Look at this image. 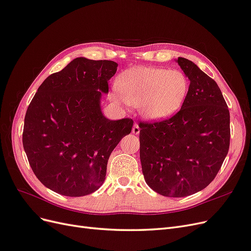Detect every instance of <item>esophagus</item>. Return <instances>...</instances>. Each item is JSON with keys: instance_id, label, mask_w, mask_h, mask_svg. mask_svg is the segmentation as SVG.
<instances>
[{"instance_id": "34e87169", "label": "esophagus", "mask_w": 251, "mask_h": 251, "mask_svg": "<svg viewBox=\"0 0 251 251\" xmlns=\"http://www.w3.org/2000/svg\"><path fill=\"white\" fill-rule=\"evenodd\" d=\"M132 133L136 134V135L140 133V127H139V126L137 124H134L133 128H132Z\"/></svg>"}]
</instances>
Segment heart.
Returning <instances> with one entry per match:
<instances>
[{"mask_svg":"<svg viewBox=\"0 0 251 251\" xmlns=\"http://www.w3.org/2000/svg\"><path fill=\"white\" fill-rule=\"evenodd\" d=\"M115 100L138 107L148 119H161L176 112L183 102L188 80L183 72L156 67H135L121 73Z\"/></svg>","mask_w":251,"mask_h":251,"instance_id":"obj_1","label":"heart"}]
</instances>
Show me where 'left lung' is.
I'll return each mask as SVG.
<instances>
[{
	"mask_svg": "<svg viewBox=\"0 0 251 251\" xmlns=\"http://www.w3.org/2000/svg\"><path fill=\"white\" fill-rule=\"evenodd\" d=\"M189 79L180 111L154 124L140 123L144 180L156 193L186 197L215 179L228 153L230 116L217 82L192 60L178 57Z\"/></svg>",
	"mask_w": 251,
	"mask_h": 251,
	"instance_id": "1",
	"label": "left lung"
}]
</instances>
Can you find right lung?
Listing matches in <instances>:
<instances>
[{
    "mask_svg": "<svg viewBox=\"0 0 251 251\" xmlns=\"http://www.w3.org/2000/svg\"><path fill=\"white\" fill-rule=\"evenodd\" d=\"M112 60L77 57L43 81L25 115L23 147L42 183L68 197L100 188L113 150L130 134L133 120H110L102 93L117 71Z\"/></svg>",
    "mask_w": 251,
    "mask_h": 251,
    "instance_id": "obj_1",
    "label": "right lung"
}]
</instances>
